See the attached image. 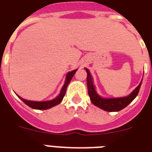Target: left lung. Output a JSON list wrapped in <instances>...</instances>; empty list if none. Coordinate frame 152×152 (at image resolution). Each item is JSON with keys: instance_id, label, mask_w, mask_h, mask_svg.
Returning <instances> with one entry per match:
<instances>
[{"instance_id": "obj_1", "label": "left lung", "mask_w": 152, "mask_h": 152, "mask_svg": "<svg viewBox=\"0 0 152 152\" xmlns=\"http://www.w3.org/2000/svg\"><path fill=\"white\" fill-rule=\"evenodd\" d=\"M88 76H87V83H88V95L90 97V99L95 106L102 109L104 110L109 111V112H116V111H120L122 109L125 108L129 104L137 97L138 93H139L140 88L141 86V83H140L138 87L132 91L129 95L126 97L123 98H117V99H103L100 97L98 95L95 90V87L93 85L92 78L91 76L90 72L88 69H86Z\"/></svg>"}]
</instances>
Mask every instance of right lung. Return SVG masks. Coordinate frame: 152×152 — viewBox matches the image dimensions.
I'll return each instance as SVG.
<instances>
[{
	"instance_id": "add662e5",
	"label": "right lung",
	"mask_w": 152,
	"mask_h": 152,
	"mask_svg": "<svg viewBox=\"0 0 152 152\" xmlns=\"http://www.w3.org/2000/svg\"><path fill=\"white\" fill-rule=\"evenodd\" d=\"M77 71L76 70H74V71L69 72V73L67 74L66 76V80H65V83H64L63 88H62L61 91V93L60 95L57 96L56 99H54L50 100V101H46V102H34V101H27L26 99H23L22 98L20 99L22 100L25 104H27V106H30L31 108L32 109H36V110H47V109H50L51 107L54 106H57L58 104L62 101L63 98H64V95H65V92H66V89L67 87H68V84L69 83V82L71 81L72 78L73 77L74 74L76 73V72Z\"/></svg>"
}]
</instances>
